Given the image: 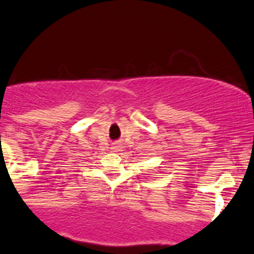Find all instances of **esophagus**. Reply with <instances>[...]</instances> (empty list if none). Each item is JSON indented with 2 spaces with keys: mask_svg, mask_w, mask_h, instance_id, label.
<instances>
[{
  "mask_svg": "<svg viewBox=\"0 0 254 254\" xmlns=\"http://www.w3.org/2000/svg\"><path fill=\"white\" fill-rule=\"evenodd\" d=\"M111 149H112L113 153H121V151L123 150V149H122V145L119 144V143H115V144H113L112 147H111Z\"/></svg>",
  "mask_w": 254,
  "mask_h": 254,
  "instance_id": "1",
  "label": "esophagus"
}]
</instances>
